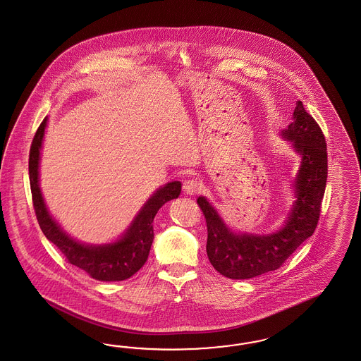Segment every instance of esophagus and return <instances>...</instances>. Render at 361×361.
<instances>
[{
    "label": "esophagus",
    "mask_w": 361,
    "mask_h": 361,
    "mask_svg": "<svg viewBox=\"0 0 361 361\" xmlns=\"http://www.w3.org/2000/svg\"><path fill=\"white\" fill-rule=\"evenodd\" d=\"M201 183H198L196 178H189L184 183V190L189 195H196L201 190Z\"/></svg>",
    "instance_id": "34e87169"
}]
</instances>
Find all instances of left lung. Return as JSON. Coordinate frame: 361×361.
<instances>
[{
    "mask_svg": "<svg viewBox=\"0 0 361 361\" xmlns=\"http://www.w3.org/2000/svg\"><path fill=\"white\" fill-rule=\"evenodd\" d=\"M294 121L284 130L302 154L296 201L284 228L270 235L231 233L204 197L197 198L208 228L207 252L213 267L230 279H249L279 269L314 234L327 184V142L317 121L296 102Z\"/></svg>",
    "mask_w": 361,
    "mask_h": 361,
    "instance_id": "left-lung-1",
    "label": "left lung"
}]
</instances>
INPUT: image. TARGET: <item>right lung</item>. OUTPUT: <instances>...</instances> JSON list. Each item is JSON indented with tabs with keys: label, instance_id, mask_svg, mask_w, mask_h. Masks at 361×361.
Wrapping results in <instances>:
<instances>
[{
	"label": "right lung",
	"instance_id": "obj_1",
	"mask_svg": "<svg viewBox=\"0 0 361 361\" xmlns=\"http://www.w3.org/2000/svg\"><path fill=\"white\" fill-rule=\"evenodd\" d=\"M46 121L47 119L44 118L35 132L29 153L32 198L34 212L41 229L46 238L51 240L63 254L67 262L86 271L91 278L103 282L128 279L147 262L153 240V219L166 201L178 197L181 192V183L173 181L160 188L147 201L121 240L104 246L80 245L63 233L54 219L49 216L38 185L39 149L42 145Z\"/></svg>",
	"mask_w": 361,
	"mask_h": 361
}]
</instances>
